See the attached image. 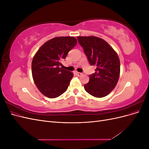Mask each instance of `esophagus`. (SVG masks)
Wrapping results in <instances>:
<instances>
[{"mask_svg": "<svg viewBox=\"0 0 149 149\" xmlns=\"http://www.w3.org/2000/svg\"><path fill=\"white\" fill-rule=\"evenodd\" d=\"M76 73H77V75H78V76L82 75V73H79V72H76Z\"/></svg>", "mask_w": 149, "mask_h": 149, "instance_id": "obj_1", "label": "esophagus"}]
</instances>
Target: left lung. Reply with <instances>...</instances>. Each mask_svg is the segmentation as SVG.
<instances>
[{"label": "left lung", "mask_w": 149, "mask_h": 149, "mask_svg": "<svg viewBox=\"0 0 149 149\" xmlns=\"http://www.w3.org/2000/svg\"><path fill=\"white\" fill-rule=\"evenodd\" d=\"M95 73L84 84L86 91L96 97H103L114 89L119 78L120 60L118 54L105 40L94 36L77 37Z\"/></svg>", "instance_id": "obj_1"}]
</instances>
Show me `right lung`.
Listing matches in <instances>:
<instances>
[{
	"mask_svg": "<svg viewBox=\"0 0 149 149\" xmlns=\"http://www.w3.org/2000/svg\"><path fill=\"white\" fill-rule=\"evenodd\" d=\"M77 43L73 37H55L40 47L33 56L31 73L39 91L49 98L63 94L73 77L71 71L63 70L61 61Z\"/></svg>",
	"mask_w": 149,
	"mask_h": 149,
	"instance_id": "obj_1",
	"label": "right lung"
}]
</instances>
